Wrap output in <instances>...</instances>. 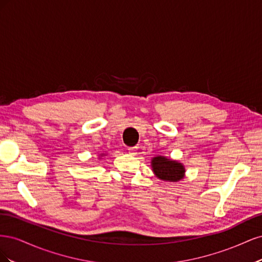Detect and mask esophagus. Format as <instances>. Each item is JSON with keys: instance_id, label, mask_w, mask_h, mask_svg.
Returning <instances> with one entry per match:
<instances>
[{"instance_id": "esophagus-1", "label": "esophagus", "mask_w": 262, "mask_h": 262, "mask_svg": "<svg viewBox=\"0 0 262 262\" xmlns=\"http://www.w3.org/2000/svg\"><path fill=\"white\" fill-rule=\"evenodd\" d=\"M137 148H138V147H128L129 153L132 154V155H134V154H136V152H137Z\"/></svg>"}]
</instances>
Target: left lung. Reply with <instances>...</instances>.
I'll return each mask as SVG.
<instances>
[{
    "label": "left lung",
    "instance_id": "1",
    "mask_svg": "<svg viewBox=\"0 0 262 262\" xmlns=\"http://www.w3.org/2000/svg\"><path fill=\"white\" fill-rule=\"evenodd\" d=\"M150 167L154 175L161 180L177 182L186 176V168L182 163L170 157L157 155L150 160Z\"/></svg>",
    "mask_w": 262,
    "mask_h": 262
}]
</instances>
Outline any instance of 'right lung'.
I'll return each mask as SVG.
<instances>
[{"instance_id": "add662e5", "label": "right lung", "mask_w": 262, "mask_h": 262, "mask_svg": "<svg viewBox=\"0 0 262 262\" xmlns=\"http://www.w3.org/2000/svg\"><path fill=\"white\" fill-rule=\"evenodd\" d=\"M98 156H99V160H100V158H101V157H104V156H106V154H105V153H101V154H99Z\"/></svg>"}]
</instances>
